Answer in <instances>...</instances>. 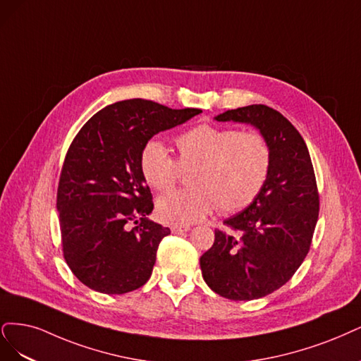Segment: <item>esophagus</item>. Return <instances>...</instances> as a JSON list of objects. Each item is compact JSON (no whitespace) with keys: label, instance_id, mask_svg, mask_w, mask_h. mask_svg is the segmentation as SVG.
<instances>
[{"label":"esophagus","instance_id":"34e87169","mask_svg":"<svg viewBox=\"0 0 361 361\" xmlns=\"http://www.w3.org/2000/svg\"><path fill=\"white\" fill-rule=\"evenodd\" d=\"M189 229H190L189 225H181V224L171 225V231L173 232V234H181V232H185V231H189Z\"/></svg>","mask_w":361,"mask_h":361}]
</instances>
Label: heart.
<instances>
[{"label":"heart","mask_w":361,"mask_h":361,"mask_svg":"<svg viewBox=\"0 0 361 361\" xmlns=\"http://www.w3.org/2000/svg\"><path fill=\"white\" fill-rule=\"evenodd\" d=\"M177 159L159 141H148L139 157L144 180L159 192L176 185L192 171L190 189L171 192L157 201L159 216L172 224H195L216 210H246L270 177L273 149L257 130L200 124L176 137Z\"/></svg>","instance_id":"b5f03b06"}]
</instances>
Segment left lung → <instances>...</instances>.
<instances>
[{
	"mask_svg": "<svg viewBox=\"0 0 361 361\" xmlns=\"http://www.w3.org/2000/svg\"><path fill=\"white\" fill-rule=\"evenodd\" d=\"M216 120L257 126L271 145L273 164L258 200L214 231L200 261L202 277L225 298H261L283 286L309 253L319 214L315 171L305 139L279 111L250 104Z\"/></svg>",
	"mask_w": 361,
	"mask_h": 361,
	"instance_id": "obj_1",
	"label": "left lung"
}]
</instances>
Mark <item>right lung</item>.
I'll list each match as a JSON object with an SVG mask.
<instances>
[{
    "label": "right lung",
    "mask_w": 361,
    "mask_h": 361,
    "mask_svg": "<svg viewBox=\"0 0 361 361\" xmlns=\"http://www.w3.org/2000/svg\"><path fill=\"white\" fill-rule=\"evenodd\" d=\"M201 109L130 99L103 108L68 147L56 190L63 257L85 286L126 294L149 279L169 228L151 222L153 195L139 157L156 133Z\"/></svg>",
    "instance_id": "right-lung-1"
}]
</instances>
